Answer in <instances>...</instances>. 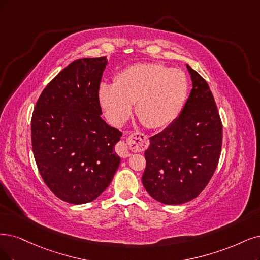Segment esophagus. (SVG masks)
<instances>
[{"mask_svg":"<svg viewBox=\"0 0 260 260\" xmlns=\"http://www.w3.org/2000/svg\"><path fill=\"white\" fill-rule=\"evenodd\" d=\"M149 147V138L142 133H134L127 138V142L121 141L117 146V152L123 158L129 157L132 152H141Z\"/></svg>","mask_w":260,"mask_h":260,"instance_id":"esophagus-1","label":"esophagus"}]
</instances>
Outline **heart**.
I'll return each mask as SVG.
<instances>
[{
	"mask_svg": "<svg viewBox=\"0 0 260 260\" xmlns=\"http://www.w3.org/2000/svg\"><path fill=\"white\" fill-rule=\"evenodd\" d=\"M187 94L185 75L180 70L157 63L126 67L114 77V83H103L99 101L106 119L121 126L132 112L150 129L165 128L183 107Z\"/></svg>",
	"mask_w": 260,
	"mask_h": 260,
	"instance_id": "heart-1",
	"label": "heart"
}]
</instances>
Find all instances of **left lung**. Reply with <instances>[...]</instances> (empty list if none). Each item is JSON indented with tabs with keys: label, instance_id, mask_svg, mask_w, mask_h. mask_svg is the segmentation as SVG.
Instances as JSON below:
<instances>
[{
	"label": "left lung",
	"instance_id": "1",
	"mask_svg": "<svg viewBox=\"0 0 260 260\" xmlns=\"http://www.w3.org/2000/svg\"><path fill=\"white\" fill-rule=\"evenodd\" d=\"M193 89L179 117L150 138L142 183L165 205L196 198L208 185L222 150L223 126L208 82L189 65Z\"/></svg>",
	"mask_w": 260,
	"mask_h": 260
}]
</instances>
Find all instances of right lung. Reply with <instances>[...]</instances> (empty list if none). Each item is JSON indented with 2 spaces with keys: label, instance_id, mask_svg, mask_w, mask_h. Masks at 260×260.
<instances>
[{
  "label": "right lung",
  "instance_id": "1",
  "mask_svg": "<svg viewBox=\"0 0 260 260\" xmlns=\"http://www.w3.org/2000/svg\"><path fill=\"white\" fill-rule=\"evenodd\" d=\"M106 56L76 60L47 84L32 115V149L38 171L66 203L93 201L120 165L114 146L122 133L102 118L99 89Z\"/></svg>",
  "mask_w": 260,
  "mask_h": 260
}]
</instances>
